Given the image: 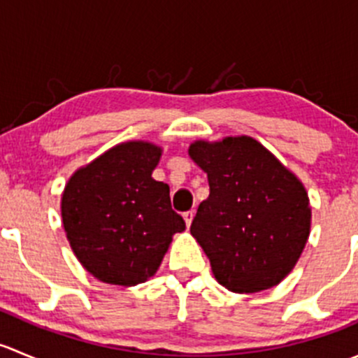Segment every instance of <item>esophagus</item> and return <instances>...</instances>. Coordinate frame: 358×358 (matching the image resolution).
<instances>
[{
	"label": "esophagus",
	"instance_id": "34e87169",
	"mask_svg": "<svg viewBox=\"0 0 358 358\" xmlns=\"http://www.w3.org/2000/svg\"><path fill=\"white\" fill-rule=\"evenodd\" d=\"M194 215H196V213H194V211H187V213H183V220H185L187 227H190V223H192Z\"/></svg>",
	"mask_w": 358,
	"mask_h": 358
}]
</instances>
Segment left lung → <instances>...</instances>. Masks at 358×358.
<instances>
[{
	"mask_svg": "<svg viewBox=\"0 0 358 358\" xmlns=\"http://www.w3.org/2000/svg\"><path fill=\"white\" fill-rule=\"evenodd\" d=\"M189 156L208 173L209 197L190 225L215 279L232 292L277 286L310 236L312 208L298 176L251 136L197 140Z\"/></svg>",
	"mask_w": 358,
	"mask_h": 358,
	"instance_id": "1",
	"label": "left lung"
}]
</instances>
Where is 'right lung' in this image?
Masks as SVG:
<instances>
[{"instance_id": "obj_1", "label": "right lung", "mask_w": 358, "mask_h": 358, "mask_svg": "<svg viewBox=\"0 0 358 358\" xmlns=\"http://www.w3.org/2000/svg\"><path fill=\"white\" fill-rule=\"evenodd\" d=\"M162 149L149 142L112 147L69 178L62 223L76 258L99 280L136 286L157 272L185 222L169 187L152 178Z\"/></svg>"}]
</instances>
